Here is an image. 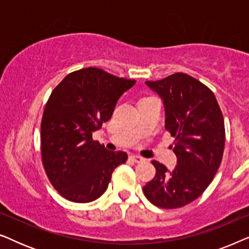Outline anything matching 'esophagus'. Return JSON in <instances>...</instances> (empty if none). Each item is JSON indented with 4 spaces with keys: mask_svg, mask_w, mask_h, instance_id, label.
<instances>
[{
    "mask_svg": "<svg viewBox=\"0 0 249 249\" xmlns=\"http://www.w3.org/2000/svg\"><path fill=\"white\" fill-rule=\"evenodd\" d=\"M130 159H131V161L135 163H142L145 161L144 158H142V156H138V155H131Z\"/></svg>",
    "mask_w": 249,
    "mask_h": 249,
    "instance_id": "obj_1",
    "label": "esophagus"
}]
</instances>
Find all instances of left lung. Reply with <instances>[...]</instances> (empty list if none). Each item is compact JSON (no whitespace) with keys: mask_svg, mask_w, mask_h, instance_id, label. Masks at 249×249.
Returning <instances> with one entry per match:
<instances>
[{"mask_svg":"<svg viewBox=\"0 0 249 249\" xmlns=\"http://www.w3.org/2000/svg\"><path fill=\"white\" fill-rule=\"evenodd\" d=\"M146 85L164 102L165 129L175 137L178 164L169 172L162 163L152 161L155 177L142 192L155 206L179 209L198 198L219 170L226 142L223 114L213 91L187 73Z\"/></svg>","mask_w":249,"mask_h":249,"instance_id":"left-lung-1","label":"left lung"}]
</instances>
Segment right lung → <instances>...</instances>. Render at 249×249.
<instances>
[{
	"label": "right lung",
	"instance_id": "obj_1",
	"mask_svg": "<svg viewBox=\"0 0 249 249\" xmlns=\"http://www.w3.org/2000/svg\"><path fill=\"white\" fill-rule=\"evenodd\" d=\"M136 80L84 68L63 78L46 102L40 124V154L50 182L64 198L89 203L107 189L127 153L107 151L93 132L108 121L119 97Z\"/></svg>",
	"mask_w": 249,
	"mask_h": 249
}]
</instances>
